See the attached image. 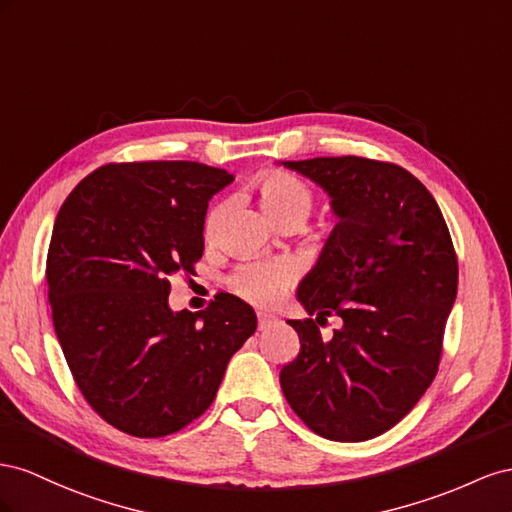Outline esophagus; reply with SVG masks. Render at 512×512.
<instances>
[{
	"label": "esophagus",
	"instance_id": "34e87169",
	"mask_svg": "<svg viewBox=\"0 0 512 512\" xmlns=\"http://www.w3.org/2000/svg\"><path fill=\"white\" fill-rule=\"evenodd\" d=\"M276 324H279V317L268 315V313H257V326H259V330H268V328H272Z\"/></svg>",
	"mask_w": 512,
	"mask_h": 512
}]
</instances>
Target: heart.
<instances>
[{"instance_id":"b5f03b06","label":"heart","mask_w":512,"mask_h":512,"mask_svg":"<svg viewBox=\"0 0 512 512\" xmlns=\"http://www.w3.org/2000/svg\"><path fill=\"white\" fill-rule=\"evenodd\" d=\"M255 191L261 208L268 214L274 225L302 223L313 210V191L309 184L296 178L287 171H266L255 182ZM229 210L227 199L214 201L208 214L203 231L206 238L214 240L221 231L225 216ZM291 283V274L279 264H246L231 276V287L242 298L251 300L259 306H272L279 302Z\"/></svg>"}]
</instances>
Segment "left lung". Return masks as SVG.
I'll return each mask as SVG.
<instances>
[{"label":"left lung","mask_w":512,"mask_h":512,"mask_svg":"<svg viewBox=\"0 0 512 512\" xmlns=\"http://www.w3.org/2000/svg\"><path fill=\"white\" fill-rule=\"evenodd\" d=\"M332 197L337 227L298 300L317 319H289L298 356L281 388L306 427L337 442H364L410 414L437 375L459 266L433 195L384 160H285ZM344 319L330 342L318 324Z\"/></svg>","instance_id":"left-lung-1"}]
</instances>
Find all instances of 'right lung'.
<instances>
[{"label": "right lung", "instance_id": "add662e5", "mask_svg": "<svg viewBox=\"0 0 512 512\" xmlns=\"http://www.w3.org/2000/svg\"><path fill=\"white\" fill-rule=\"evenodd\" d=\"M231 180L191 160L111 163L57 212L47 253L55 334L85 401L128 435L191 425L257 328L251 306L223 291L199 313L169 309V281L195 274L208 201Z\"/></svg>", "mask_w": 512, "mask_h": 512}]
</instances>
